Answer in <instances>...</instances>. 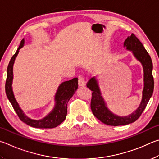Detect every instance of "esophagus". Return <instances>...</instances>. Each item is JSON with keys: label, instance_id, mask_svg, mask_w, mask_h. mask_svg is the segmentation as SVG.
I'll list each match as a JSON object with an SVG mask.
<instances>
[{"label": "esophagus", "instance_id": "esophagus-1", "mask_svg": "<svg viewBox=\"0 0 159 159\" xmlns=\"http://www.w3.org/2000/svg\"><path fill=\"white\" fill-rule=\"evenodd\" d=\"M78 84H79L80 87H84L85 86V80L84 77L82 76H80L78 78Z\"/></svg>", "mask_w": 159, "mask_h": 159}]
</instances>
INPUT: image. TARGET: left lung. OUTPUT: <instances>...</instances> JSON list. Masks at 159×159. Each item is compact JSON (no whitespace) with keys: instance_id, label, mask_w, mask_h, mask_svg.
Segmentation results:
<instances>
[{"instance_id":"obj_1","label":"left lung","mask_w":159,"mask_h":159,"mask_svg":"<svg viewBox=\"0 0 159 159\" xmlns=\"http://www.w3.org/2000/svg\"><path fill=\"white\" fill-rule=\"evenodd\" d=\"M124 47H126L128 50L132 51L134 57L143 66L144 89L143 91V98L138 109L129 116H119L116 115L110 112L107 108L106 103L101 96L98 83L96 77L91 78L87 84V87L93 91L91 101V109L93 115L102 123L109 126H124L135 121L145 109L154 91V82L152 75L153 64L152 58L143 44L132 33L131 35L129 36L124 41Z\"/></svg>"}]
</instances>
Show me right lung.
Masks as SVG:
<instances>
[{"label": "right lung", "mask_w": 159, "mask_h": 159, "mask_svg": "<svg viewBox=\"0 0 159 159\" xmlns=\"http://www.w3.org/2000/svg\"><path fill=\"white\" fill-rule=\"evenodd\" d=\"M24 44V39L21 41L20 45L15 54L11 58V60L8 64L7 69V79L5 82V93L8 100L12 104L14 110L17 114L20 120L30 126L39 129H52L57 127L65 120L67 115V105L69 100L72 98L78 88L77 78H73L69 81H66L61 83L55 95L56 104L54 109L45 117L40 120H33L24 115L23 111L19 106L14 96L12 83L13 79V65L15 63V58L20 49Z\"/></svg>", "instance_id": "obj_1"}]
</instances>
